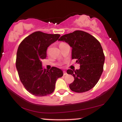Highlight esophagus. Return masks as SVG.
Listing matches in <instances>:
<instances>
[{
	"label": "esophagus",
	"instance_id": "obj_1",
	"mask_svg": "<svg viewBox=\"0 0 122 122\" xmlns=\"http://www.w3.org/2000/svg\"><path fill=\"white\" fill-rule=\"evenodd\" d=\"M67 75V73L66 72V71H64V76H65Z\"/></svg>",
	"mask_w": 122,
	"mask_h": 122
}]
</instances>
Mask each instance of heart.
<instances>
[{"instance_id": "1", "label": "heart", "mask_w": 122, "mask_h": 122, "mask_svg": "<svg viewBox=\"0 0 122 122\" xmlns=\"http://www.w3.org/2000/svg\"><path fill=\"white\" fill-rule=\"evenodd\" d=\"M64 43H64V42H61V43H60V45H62V44H64Z\"/></svg>"}]
</instances>
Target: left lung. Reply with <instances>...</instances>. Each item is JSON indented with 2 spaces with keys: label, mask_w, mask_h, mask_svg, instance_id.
<instances>
[{
  "label": "left lung",
  "mask_w": 122,
  "mask_h": 122,
  "mask_svg": "<svg viewBox=\"0 0 122 122\" xmlns=\"http://www.w3.org/2000/svg\"><path fill=\"white\" fill-rule=\"evenodd\" d=\"M58 40L72 47V58L76 59V62L80 65L79 69L67 70V73L75 79L70 84V89L78 93L91 89L103 71L105 56L100 42L92 35L81 30L64 35Z\"/></svg>",
  "instance_id": "obj_1"
}]
</instances>
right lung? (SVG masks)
I'll use <instances>...</instances> for the list:
<instances>
[{"label":"right lung","mask_w":122,"mask_h":122,"mask_svg":"<svg viewBox=\"0 0 122 122\" xmlns=\"http://www.w3.org/2000/svg\"><path fill=\"white\" fill-rule=\"evenodd\" d=\"M60 35L36 31L21 42L16 53V68L24 87L31 94L44 96L54 91L56 82L63 76L59 68L49 71L42 68V60L46 57V50Z\"/></svg>","instance_id":"add662e5"}]
</instances>
